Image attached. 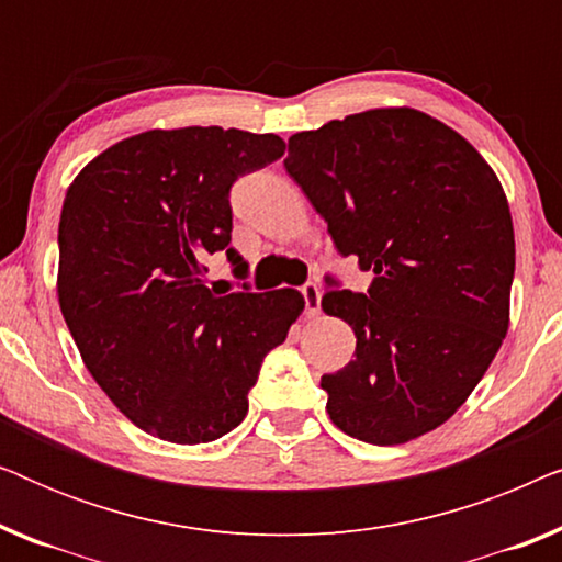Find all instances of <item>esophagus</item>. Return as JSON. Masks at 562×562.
Instances as JSON below:
<instances>
[{"instance_id": "1", "label": "esophagus", "mask_w": 562, "mask_h": 562, "mask_svg": "<svg viewBox=\"0 0 562 562\" xmlns=\"http://www.w3.org/2000/svg\"><path fill=\"white\" fill-rule=\"evenodd\" d=\"M302 296H304V312L310 314V317H317L319 310H322V291L314 281L304 283L302 286Z\"/></svg>"}]
</instances>
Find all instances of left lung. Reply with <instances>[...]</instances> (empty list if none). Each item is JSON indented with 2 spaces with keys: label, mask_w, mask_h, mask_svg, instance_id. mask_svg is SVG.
<instances>
[{
  "label": "left lung",
  "mask_w": 562,
  "mask_h": 562,
  "mask_svg": "<svg viewBox=\"0 0 562 562\" xmlns=\"http://www.w3.org/2000/svg\"><path fill=\"white\" fill-rule=\"evenodd\" d=\"M286 173L366 294L327 276L322 310L356 358L322 375L329 419L371 445L432 432L460 409L509 327L514 227L491 166L425 112L368 110L289 137Z\"/></svg>",
  "instance_id": "obj_1"
}]
</instances>
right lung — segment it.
Instances as JSON below:
<instances>
[{
    "label": "right lung",
    "mask_w": 562,
    "mask_h": 562,
    "mask_svg": "<svg viewBox=\"0 0 562 562\" xmlns=\"http://www.w3.org/2000/svg\"><path fill=\"white\" fill-rule=\"evenodd\" d=\"M279 135L148 130L97 156L66 191L58 302L89 373L130 422L176 445L212 442L248 414L263 358L304 310L294 289L220 296L204 260L229 248V189L283 156Z\"/></svg>",
    "instance_id": "1"
}]
</instances>
